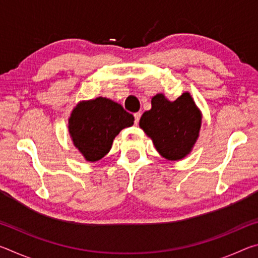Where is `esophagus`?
Here are the masks:
<instances>
[{
  "label": "esophagus",
  "instance_id": "34e87169",
  "mask_svg": "<svg viewBox=\"0 0 258 258\" xmlns=\"http://www.w3.org/2000/svg\"><path fill=\"white\" fill-rule=\"evenodd\" d=\"M141 115H142L141 112H135L134 113V123L135 124H139V120H140V118H141Z\"/></svg>",
  "mask_w": 258,
  "mask_h": 258
}]
</instances>
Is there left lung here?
I'll use <instances>...</instances> for the list:
<instances>
[{
    "mask_svg": "<svg viewBox=\"0 0 258 258\" xmlns=\"http://www.w3.org/2000/svg\"><path fill=\"white\" fill-rule=\"evenodd\" d=\"M140 127L149 137L157 151L167 160H180L191 152L202 127V112L189 92L175 101L163 93L151 99V109L143 113Z\"/></svg>",
    "mask_w": 258,
    "mask_h": 258,
    "instance_id": "left-lung-1",
    "label": "left lung"
}]
</instances>
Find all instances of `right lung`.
Wrapping results in <instances>:
<instances>
[{
	"label": "right lung",
	"mask_w": 258,
	"mask_h": 258,
	"mask_svg": "<svg viewBox=\"0 0 258 258\" xmlns=\"http://www.w3.org/2000/svg\"><path fill=\"white\" fill-rule=\"evenodd\" d=\"M133 123L132 113L124 110L119 103L99 97L81 101L73 109L68 128L74 146L87 161L93 163L103 158L116 135Z\"/></svg>",
	"instance_id": "obj_1"
}]
</instances>
